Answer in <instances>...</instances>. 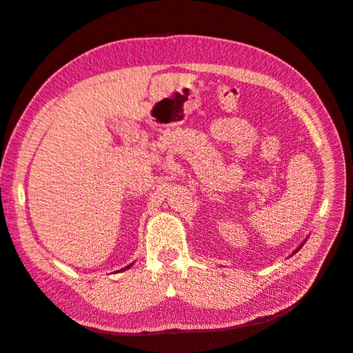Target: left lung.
<instances>
[{
  "label": "left lung",
  "instance_id": "obj_1",
  "mask_svg": "<svg viewBox=\"0 0 353 353\" xmlns=\"http://www.w3.org/2000/svg\"><path fill=\"white\" fill-rule=\"evenodd\" d=\"M305 243H306V240H305V241H303V243H302V244H301V245H299V248H297V249H296V250H294V252H293V253H297V250H301V248H302V245H303V244H305Z\"/></svg>",
  "mask_w": 353,
  "mask_h": 353
}]
</instances>
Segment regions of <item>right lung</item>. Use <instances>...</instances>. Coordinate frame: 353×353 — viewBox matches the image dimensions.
I'll return each mask as SVG.
<instances>
[{
	"instance_id": "obj_1",
	"label": "right lung",
	"mask_w": 353,
	"mask_h": 353,
	"mask_svg": "<svg viewBox=\"0 0 353 353\" xmlns=\"http://www.w3.org/2000/svg\"><path fill=\"white\" fill-rule=\"evenodd\" d=\"M134 263H130V265H128V266H125V268H122L121 271H125V270H130L131 268V266H132ZM116 272H119V271H116Z\"/></svg>"
}]
</instances>
